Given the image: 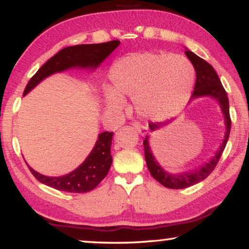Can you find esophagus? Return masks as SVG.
I'll return each instance as SVG.
<instances>
[{
  "label": "esophagus",
  "instance_id": "34e87169",
  "mask_svg": "<svg viewBox=\"0 0 249 249\" xmlns=\"http://www.w3.org/2000/svg\"><path fill=\"white\" fill-rule=\"evenodd\" d=\"M134 127L136 128L139 132V134H142V135H146L149 132V128L147 127V126H143L142 124H139V123H135Z\"/></svg>",
  "mask_w": 249,
  "mask_h": 249
}]
</instances>
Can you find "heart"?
Segmentation results:
<instances>
[{"label":"heart","mask_w":249,"mask_h":249,"mask_svg":"<svg viewBox=\"0 0 249 249\" xmlns=\"http://www.w3.org/2000/svg\"><path fill=\"white\" fill-rule=\"evenodd\" d=\"M111 87L103 88L110 111L121 110L124 97H132L135 111L143 119L161 122L178 116L192 97L195 70L178 54L132 53L109 70Z\"/></svg>","instance_id":"obj_1"}]
</instances>
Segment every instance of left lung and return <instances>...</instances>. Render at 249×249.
<instances>
[{"mask_svg":"<svg viewBox=\"0 0 249 249\" xmlns=\"http://www.w3.org/2000/svg\"><path fill=\"white\" fill-rule=\"evenodd\" d=\"M185 54L188 57V60L192 62L194 69L196 71V84L194 88V92L192 94L191 101L196 100L200 98H211L218 102L220 110L223 114L224 120V136L222 142L218 148V150L213 152V156L209 158L205 163L196 166V168L180 171L178 173L169 172L162 168V165L158 162L155 155H153L152 149L150 146V137L147 136L143 140L144 148V158H146L147 168L152 175V178L157 179L163 186L171 189H182L189 186H193L197 183L208 178L212 171L214 170L215 165L218 164L219 159L224 150L230 136V130H231V119H230V109H229V98L225 92L222 84L219 79L218 74L215 73L213 67L209 63L202 60L201 57L196 55L191 50L185 48ZM174 120L168 122H158V123H150L149 128L152 132H158L162 128L170 125Z\"/></svg>","mask_w":249,"mask_h":249,"instance_id":"obj_1","label":"left lung"}]
</instances>
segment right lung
Here are the masks:
<instances>
[{
  "label": "right lung",
  "instance_id": "1",
  "mask_svg": "<svg viewBox=\"0 0 249 249\" xmlns=\"http://www.w3.org/2000/svg\"><path fill=\"white\" fill-rule=\"evenodd\" d=\"M119 40L105 43L78 44L61 50L55 55L40 67L29 83L27 84L24 96L30 92L36 86L49 76L67 70L96 71L101 63L120 46ZM113 132H103L98 139L91 152L78 168L62 176H47L35 171L27 163L31 173L40 183L67 193H87L97 187L106 178L112 164L111 144Z\"/></svg>",
  "mask_w": 249,
  "mask_h": 249
}]
</instances>
